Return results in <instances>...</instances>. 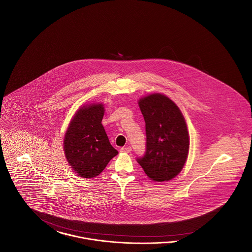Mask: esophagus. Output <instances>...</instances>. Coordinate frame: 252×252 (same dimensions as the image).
<instances>
[{
	"mask_svg": "<svg viewBox=\"0 0 252 252\" xmlns=\"http://www.w3.org/2000/svg\"><path fill=\"white\" fill-rule=\"evenodd\" d=\"M132 151V148L130 147V146H128V147H122L121 149H120V152L121 153H130Z\"/></svg>",
	"mask_w": 252,
	"mask_h": 252,
	"instance_id": "34e87169",
	"label": "esophagus"
}]
</instances>
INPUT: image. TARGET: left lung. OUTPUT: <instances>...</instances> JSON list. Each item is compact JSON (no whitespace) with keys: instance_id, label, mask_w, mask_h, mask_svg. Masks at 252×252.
<instances>
[{"instance_id":"left-lung-1","label":"left lung","mask_w":252,"mask_h":252,"mask_svg":"<svg viewBox=\"0 0 252 252\" xmlns=\"http://www.w3.org/2000/svg\"><path fill=\"white\" fill-rule=\"evenodd\" d=\"M138 105L145 120L146 152L136 161L156 182L169 181L182 171L189 138L185 119L176 104L162 94H149Z\"/></svg>"}]
</instances>
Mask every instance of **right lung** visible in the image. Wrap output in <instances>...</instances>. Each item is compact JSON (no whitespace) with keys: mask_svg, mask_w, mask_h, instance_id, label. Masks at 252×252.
Returning <instances> with one entry per match:
<instances>
[{"mask_svg":"<svg viewBox=\"0 0 252 252\" xmlns=\"http://www.w3.org/2000/svg\"><path fill=\"white\" fill-rule=\"evenodd\" d=\"M104 107L93 103L81 107L71 120L63 141L65 158L72 169L83 178L102 172L119 152L111 145L101 120Z\"/></svg>","mask_w":252,"mask_h":252,"instance_id":"obj_1","label":"right lung"}]
</instances>
